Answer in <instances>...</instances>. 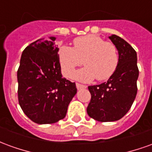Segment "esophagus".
I'll return each mask as SVG.
<instances>
[{
    "label": "esophagus",
    "instance_id": "obj_1",
    "mask_svg": "<svg viewBox=\"0 0 152 152\" xmlns=\"http://www.w3.org/2000/svg\"><path fill=\"white\" fill-rule=\"evenodd\" d=\"M76 88H77V89H86V87H87L86 86H84V85H80V84H79V83H76Z\"/></svg>",
    "mask_w": 152,
    "mask_h": 152
}]
</instances>
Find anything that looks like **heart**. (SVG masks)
I'll return each instance as SVG.
<instances>
[{
	"mask_svg": "<svg viewBox=\"0 0 152 152\" xmlns=\"http://www.w3.org/2000/svg\"><path fill=\"white\" fill-rule=\"evenodd\" d=\"M58 60L64 76L72 77L77 66L84 62L86 65L74 77L83 82L97 78L99 80L109 79L119 64V53L116 46L107 42L99 36L89 34L76 38L73 48L63 45L58 50Z\"/></svg>",
	"mask_w": 152,
	"mask_h": 152,
	"instance_id": "1",
	"label": "heart"
}]
</instances>
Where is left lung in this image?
I'll return each instance as SVG.
<instances>
[{
  "label": "left lung",
  "mask_w": 152,
  "mask_h": 152,
  "mask_svg": "<svg viewBox=\"0 0 152 152\" xmlns=\"http://www.w3.org/2000/svg\"><path fill=\"white\" fill-rule=\"evenodd\" d=\"M109 39L116 46L119 53L117 68L107 82L88 87L91 100L87 107V113L100 122L121 119L130 109L137 91L139 72L136 51L116 35H112Z\"/></svg>",
  "instance_id": "8db88e82"
}]
</instances>
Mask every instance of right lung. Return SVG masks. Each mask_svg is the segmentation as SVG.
Returning a JSON list of instances; mask_svg holds the SVG:
<instances>
[{"label":"right lung","instance_id":"add662e5","mask_svg":"<svg viewBox=\"0 0 152 152\" xmlns=\"http://www.w3.org/2000/svg\"><path fill=\"white\" fill-rule=\"evenodd\" d=\"M56 37L39 39L23 51L17 72L19 105L37 124H53L66 116L76 95L75 82L62 76Z\"/></svg>","mask_w":152,"mask_h":152}]
</instances>
